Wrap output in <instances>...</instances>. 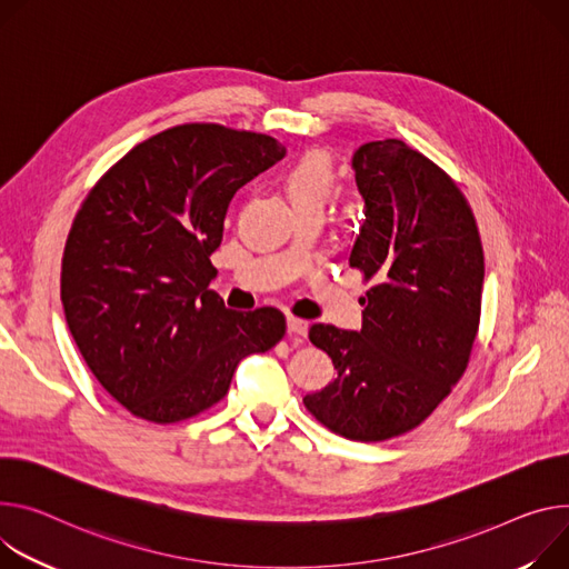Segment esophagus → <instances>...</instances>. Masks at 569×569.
I'll return each instance as SVG.
<instances>
[{
    "instance_id": "34e87169",
    "label": "esophagus",
    "mask_w": 569,
    "mask_h": 569,
    "mask_svg": "<svg viewBox=\"0 0 569 569\" xmlns=\"http://www.w3.org/2000/svg\"><path fill=\"white\" fill-rule=\"evenodd\" d=\"M286 327H288V336H290V338H295V342H303V338H306V331H308V325H306L303 320H297V318H288Z\"/></svg>"
}]
</instances>
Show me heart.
Listing matches in <instances>:
<instances>
[{
    "label": "heart",
    "instance_id": "heart-1",
    "mask_svg": "<svg viewBox=\"0 0 569 569\" xmlns=\"http://www.w3.org/2000/svg\"><path fill=\"white\" fill-rule=\"evenodd\" d=\"M281 181L295 211H322L336 190V170L325 151H306L283 170Z\"/></svg>",
    "mask_w": 569,
    "mask_h": 569
}]
</instances>
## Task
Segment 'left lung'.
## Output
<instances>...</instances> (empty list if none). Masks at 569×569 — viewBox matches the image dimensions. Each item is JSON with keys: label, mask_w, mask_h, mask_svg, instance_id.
I'll list each match as a JSON object with an SVG mask.
<instances>
[{"label": "left lung", "mask_w": 569, "mask_h": 569, "mask_svg": "<svg viewBox=\"0 0 569 569\" xmlns=\"http://www.w3.org/2000/svg\"><path fill=\"white\" fill-rule=\"evenodd\" d=\"M351 168L366 222L349 266L372 288L360 299V331H308L338 377L303 403L333 433L379 442L422 425L468 368L483 247L458 186L403 140L360 144Z\"/></svg>", "instance_id": "1"}]
</instances>
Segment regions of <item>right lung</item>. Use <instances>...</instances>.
Instances as JSON below:
<instances>
[{
	"label": "right lung",
	"instance_id": "1",
	"mask_svg": "<svg viewBox=\"0 0 569 569\" xmlns=\"http://www.w3.org/2000/svg\"><path fill=\"white\" fill-rule=\"evenodd\" d=\"M283 157L266 133L181 124L136 144L83 199L63 311L90 372L136 418L170 425L211 408L244 356L283 338L277 308L238 313L209 290L229 201Z\"/></svg>",
	"mask_w": 569,
	"mask_h": 569
}]
</instances>
